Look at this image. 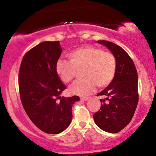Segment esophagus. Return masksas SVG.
<instances>
[{"label": "esophagus", "instance_id": "34e87169", "mask_svg": "<svg viewBox=\"0 0 156 156\" xmlns=\"http://www.w3.org/2000/svg\"><path fill=\"white\" fill-rule=\"evenodd\" d=\"M90 99H91L90 97H84V98L83 97V98H80V100H81V101H87Z\"/></svg>", "mask_w": 156, "mask_h": 156}]
</instances>
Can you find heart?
Returning <instances> with one entry per match:
<instances>
[{
    "instance_id": "obj_1",
    "label": "heart",
    "mask_w": 156,
    "mask_h": 156,
    "mask_svg": "<svg viewBox=\"0 0 156 156\" xmlns=\"http://www.w3.org/2000/svg\"><path fill=\"white\" fill-rule=\"evenodd\" d=\"M70 62L59 60L55 71L62 81L68 83L82 69L83 79L77 80L69 88V92L79 96H87L95 89L104 88L112 82L117 72V59L112 52L102 48L86 46L68 53Z\"/></svg>"
}]
</instances>
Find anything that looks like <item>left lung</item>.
Returning a JSON list of instances; mask_svg holds the SVG:
<instances>
[{
  "instance_id": "obj_1",
  "label": "left lung",
  "mask_w": 156,
  "mask_h": 156,
  "mask_svg": "<svg viewBox=\"0 0 156 156\" xmlns=\"http://www.w3.org/2000/svg\"><path fill=\"white\" fill-rule=\"evenodd\" d=\"M112 52L117 59V72L114 80L98 94L101 107L93 115L94 122L108 133H118L130 122L139 102L138 75L135 65L127 52L117 44L98 40Z\"/></svg>"
}]
</instances>
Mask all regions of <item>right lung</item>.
<instances>
[{"mask_svg":"<svg viewBox=\"0 0 156 156\" xmlns=\"http://www.w3.org/2000/svg\"><path fill=\"white\" fill-rule=\"evenodd\" d=\"M62 52L59 41L41 42L24 55L19 69L23 108L32 122L46 133L64 131L72 120L73 103L80 100L78 96H59L67 89L55 71Z\"/></svg>","mask_w":156,"mask_h":156,"instance_id":"1","label":"right lung"}]
</instances>
